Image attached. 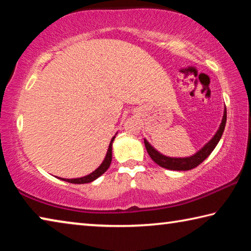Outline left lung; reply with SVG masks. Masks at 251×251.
I'll return each mask as SVG.
<instances>
[{"mask_svg":"<svg viewBox=\"0 0 251 251\" xmlns=\"http://www.w3.org/2000/svg\"><path fill=\"white\" fill-rule=\"evenodd\" d=\"M226 121H227V110H226V106H225L224 116H223L222 123H220L218 130L216 131L214 137H212L210 141L201 148V150H199L196 154H194L193 156L184 157V158H176V157L165 156L163 154H160L159 151H157L155 148L146 141V139H144L146 151L148 152V155L151 156V158L154 160L157 165H159L160 167L171 169V171H189V169H193L195 167H197L198 165H201L202 161L211 154V151L215 150V147L217 146V144L219 143L220 138H222L223 136L225 126H226Z\"/></svg>","mask_w":251,"mask_h":251,"instance_id":"1","label":"left lung"}]
</instances>
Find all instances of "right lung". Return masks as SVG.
Here are the masks:
<instances>
[{
	"label": "right lung",
	"instance_id": "right-lung-1",
	"mask_svg": "<svg viewBox=\"0 0 251 251\" xmlns=\"http://www.w3.org/2000/svg\"><path fill=\"white\" fill-rule=\"evenodd\" d=\"M115 136H114V137L112 138V141H110L107 152H106L105 158H104L103 163L100 164V166L99 168H96L94 172L91 173L90 175H87V176H84V177H80V178H72V179L61 178V179L64 180V181H69V182H71V184H87V182H91L93 180H95L100 176L103 175V174L108 169L110 163H112V146H113L114 139H115Z\"/></svg>",
	"mask_w": 251,
	"mask_h": 251
}]
</instances>
